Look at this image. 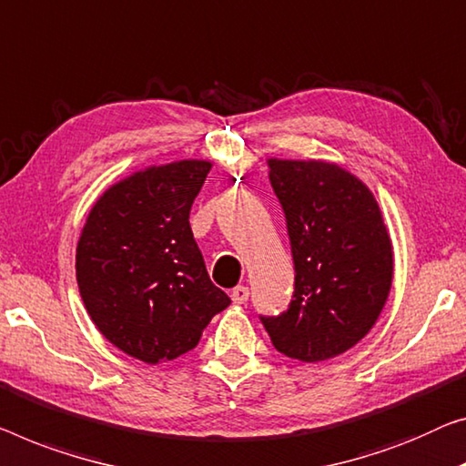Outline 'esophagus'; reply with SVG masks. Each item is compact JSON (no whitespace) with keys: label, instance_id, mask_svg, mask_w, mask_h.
I'll list each match as a JSON object with an SVG mask.
<instances>
[{"label":"esophagus","instance_id":"obj_1","mask_svg":"<svg viewBox=\"0 0 466 466\" xmlns=\"http://www.w3.org/2000/svg\"><path fill=\"white\" fill-rule=\"evenodd\" d=\"M248 289L247 287H236L234 290H232V301L234 303H247L248 301Z\"/></svg>","mask_w":466,"mask_h":466}]
</instances>
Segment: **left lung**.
<instances>
[{
	"label": "left lung",
	"instance_id": "1",
	"mask_svg": "<svg viewBox=\"0 0 466 466\" xmlns=\"http://www.w3.org/2000/svg\"><path fill=\"white\" fill-rule=\"evenodd\" d=\"M295 261V293L261 316L274 347L322 362L370 332L391 290L393 247L374 194L343 167L268 158Z\"/></svg>",
	"mask_w": 466,
	"mask_h": 466
}]
</instances>
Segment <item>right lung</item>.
Returning a JSON list of instances; mask_svg holds the SVG:
<instances>
[{
  "mask_svg": "<svg viewBox=\"0 0 466 466\" xmlns=\"http://www.w3.org/2000/svg\"><path fill=\"white\" fill-rule=\"evenodd\" d=\"M209 171L197 158L137 171L96 200L79 236L75 269L89 318L146 364L194 350L230 305L207 274L188 221Z\"/></svg>",
  "mask_w": 466,
  "mask_h": 466,
  "instance_id": "obj_1",
  "label": "right lung"
}]
</instances>
